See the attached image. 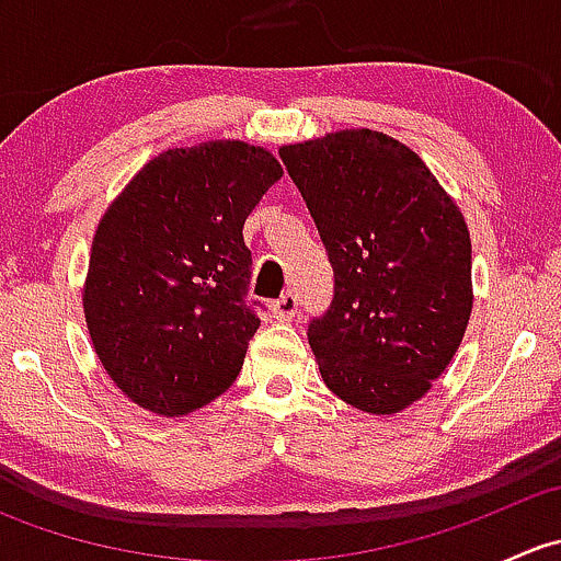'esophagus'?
<instances>
[{"mask_svg": "<svg viewBox=\"0 0 561 561\" xmlns=\"http://www.w3.org/2000/svg\"><path fill=\"white\" fill-rule=\"evenodd\" d=\"M296 312H298V296H296V293H290V290H287L285 296L279 298V301L271 304V314H274L276 320H282V322L293 320Z\"/></svg>", "mask_w": 561, "mask_h": 561, "instance_id": "1", "label": "esophagus"}]
</instances>
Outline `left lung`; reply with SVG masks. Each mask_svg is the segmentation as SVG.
<instances>
[{"instance_id":"8db88e82","label":"left lung","mask_w":561,"mask_h":561,"mask_svg":"<svg viewBox=\"0 0 561 561\" xmlns=\"http://www.w3.org/2000/svg\"><path fill=\"white\" fill-rule=\"evenodd\" d=\"M333 265L336 293L309 344L350 407L396 415L454 360L472 314V241L426 162L355 127L279 149Z\"/></svg>"}]
</instances>
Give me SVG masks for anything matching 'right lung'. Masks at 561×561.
<instances>
[{
    "label": "right lung",
    "instance_id": "add662e5",
    "mask_svg": "<svg viewBox=\"0 0 561 561\" xmlns=\"http://www.w3.org/2000/svg\"><path fill=\"white\" fill-rule=\"evenodd\" d=\"M279 179L263 146L206 140L157 154L105 208L83 317L129 401L179 417L233 386L260 325L244 301V222Z\"/></svg>",
    "mask_w": 561,
    "mask_h": 561
}]
</instances>
